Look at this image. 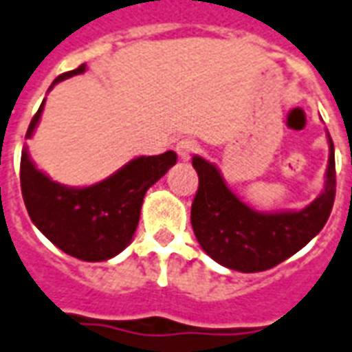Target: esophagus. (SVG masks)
Returning a JSON list of instances; mask_svg holds the SVG:
<instances>
[{"mask_svg":"<svg viewBox=\"0 0 352 352\" xmlns=\"http://www.w3.org/2000/svg\"><path fill=\"white\" fill-rule=\"evenodd\" d=\"M196 151H198V145H196V141H192V139H182V141L176 143V154L184 162H187Z\"/></svg>","mask_w":352,"mask_h":352,"instance_id":"1","label":"esophagus"}]
</instances>
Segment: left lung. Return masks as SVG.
Wrapping results in <instances>:
<instances>
[{
    "mask_svg": "<svg viewBox=\"0 0 352 352\" xmlns=\"http://www.w3.org/2000/svg\"><path fill=\"white\" fill-rule=\"evenodd\" d=\"M325 190L301 211L258 213L241 201L204 157H192L198 190L190 224L204 252L226 268L253 274L277 266L314 239L329 220L336 196L334 145L329 138Z\"/></svg>",
    "mask_w": 352,
    "mask_h": 352,
    "instance_id": "8db88e82",
    "label": "left lung"
}]
</instances>
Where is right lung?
<instances>
[{
  "instance_id": "1",
  "label": "right lung",
  "mask_w": 352,
  "mask_h": 352,
  "mask_svg": "<svg viewBox=\"0 0 352 352\" xmlns=\"http://www.w3.org/2000/svg\"><path fill=\"white\" fill-rule=\"evenodd\" d=\"M86 64L62 73L51 84L84 73ZM49 88V89H51ZM43 102L32 117L25 138H31L42 116ZM167 151L160 156H141L126 163L110 178L75 189L51 182L40 173L27 151L21 152V195L32 224L62 252L80 261L97 263L116 257L130 244L138 228L141 204L148 187L176 163Z\"/></svg>"
}]
</instances>
